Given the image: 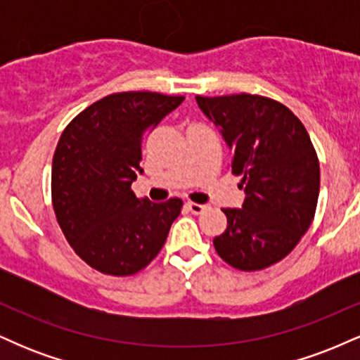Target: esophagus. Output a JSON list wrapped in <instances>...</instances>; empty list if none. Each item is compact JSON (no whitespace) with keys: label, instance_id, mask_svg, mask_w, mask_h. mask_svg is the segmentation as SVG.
<instances>
[{"label":"esophagus","instance_id":"esophagus-1","mask_svg":"<svg viewBox=\"0 0 360 360\" xmlns=\"http://www.w3.org/2000/svg\"><path fill=\"white\" fill-rule=\"evenodd\" d=\"M186 208H188L193 214H200V213H203L205 210L208 208V206L200 205V203H193V201H188V203H186Z\"/></svg>","mask_w":360,"mask_h":360}]
</instances>
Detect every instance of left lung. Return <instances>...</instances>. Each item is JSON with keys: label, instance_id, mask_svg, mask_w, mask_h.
Returning a JSON list of instances; mask_svg holds the SVG:
<instances>
[{"label": "left lung", "instance_id": "8db88e82", "mask_svg": "<svg viewBox=\"0 0 360 360\" xmlns=\"http://www.w3.org/2000/svg\"><path fill=\"white\" fill-rule=\"evenodd\" d=\"M198 106L232 148V172L245 201L223 208L226 230L213 238L217 254L238 271H260L298 245L315 218L320 162L300 118L259 94L196 96Z\"/></svg>", "mask_w": 360, "mask_h": 360}]
</instances>
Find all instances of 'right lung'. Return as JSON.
<instances>
[{
  "mask_svg": "<svg viewBox=\"0 0 360 360\" xmlns=\"http://www.w3.org/2000/svg\"><path fill=\"white\" fill-rule=\"evenodd\" d=\"M184 96L123 91L82 110L62 131L52 160V206L65 240L93 269L131 276L166 243L183 200L152 203L131 183L142 140Z\"/></svg>",
  "mask_w": 360,
  "mask_h": 360,
  "instance_id": "1",
  "label": "right lung"
}]
</instances>
